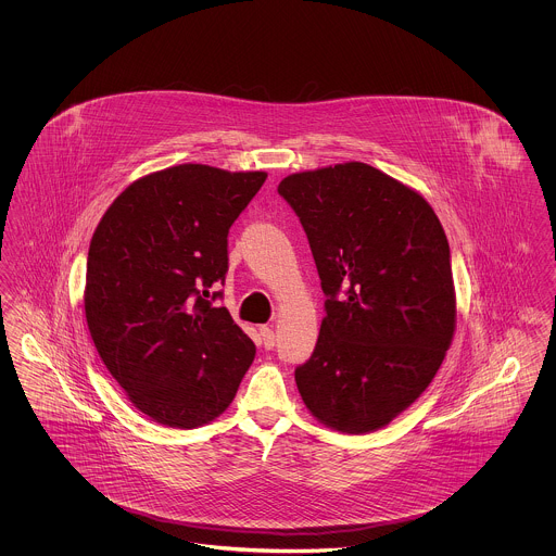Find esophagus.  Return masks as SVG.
Returning <instances> with one entry per match:
<instances>
[{"instance_id":"obj_1","label":"esophagus","mask_w":556,"mask_h":556,"mask_svg":"<svg viewBox=\"0 0 556 556\" xmlns=\"http://www.w3.org/2000/svg\"><path fill=\"white\" fill-rule=\"evenodd\" d=\"M261 344L265 345L266 350H270L275 345V331L266 325L261 327Z\"/></svg>"}]
</instances>
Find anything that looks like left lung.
Listing matches in <instances>:
<instances>
[{
  "label": "left lung",
  "mask_w": 556,
  "mask_h": 556,
  "mask_svg": "<svg viewBox=\"0 0 556 556\" xmlns=\"http://www.w3.org/2000/svg\"><path fill=\"white\" fill-rule=\"evenodd\" d=\"M325 293L313 356L295 367L308 410L367 433L421 396L452 342L446 233L424 198L363 162L286 177Z\"/></svg>",
  "instance_id": "left-lung-1"
}]
</instances>
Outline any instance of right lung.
Segmentation results:
<instances>
[{
    "label": "right lung",
    "instance_id": "add662e5",
    "mask_svg": "<svg viewBox=\"0 0 556 556\" xmlns=\"http://www.w3.org/2000/svg\"><path fill=\"white\" fill-rule=\"evenodd\" d=\"M266 173L179 164L127 187L87 254L85 317L110 375L156 424L191 429L238 394L256 345L212 302L229 229Z\"/></svg>",
    "mask_w": 556,
    "mask_h": 556
}]
</instances>
